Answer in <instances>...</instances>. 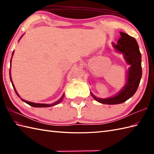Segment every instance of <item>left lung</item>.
Returning <instances> with one entry per match:
<instances>
[{"label":"left lung","instance_id":"left-lung-1","mask_svg":"<svg viewBox=\"0 0 154 154\" xmlns=\"http://www.w3.org/2000/svg\"><path fill=\"white\" fill-rule=\"evenodd\" d=\"M121 38L112 46L118 53L122 54L126 63L130 65L126 71V79L124 86L119 93L106 99L96 97L91 91V96L97 102L105 104H117L125 102L136 92L142 78V55L136 39L124 32H120Z\"/></svg>","mask_w":154,"mask_h":154}]
</instances>
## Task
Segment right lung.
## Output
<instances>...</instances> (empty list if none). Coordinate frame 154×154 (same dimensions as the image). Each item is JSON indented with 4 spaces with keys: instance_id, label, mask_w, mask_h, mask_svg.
<instances>
[{
    "instance_id": "add662e5",
    "label": "right lung",
    "mask_w": 154,
    "mask_h": 154,
    "mask_svg": "<svg viewBox=\"0 0 154 154\" xmlns=\"http://www.w3.org/2000/svg\"><path fill=\"white\" fill-rule=\"evenodd\" d=\"M22 36H23V35H22L21 38H22ZM21 38L19 39V40H20ZM14 50L13 51V52H12V58L13 55H14ZM12 58L11 59V61H12ZM9 73H10V79H11V83H12V86H13V88H14V91H15V93H16V94H17V95H18V97L20 98V95H19V94H18V93H17V91H16V89H15V87H14V84H13L12 80V77H11V69H10ZM64 96H65V94L63 93V95L61 96V97L60 98V99L57 100V101H55V102H54V103H51V104H44V103H35L30 102V101H27V100H24V99H22V98H20V99H21V100H22V101H24V103H26V104H29V105H30V106H33V107H38V108H40V107H50V106H55V105H56V104H60V103L61 102V101H62V100L63 99V97H64Z\"/></svg>"
}]
</instances>
